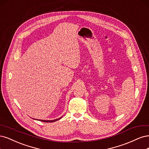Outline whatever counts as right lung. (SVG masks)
<instances>
[{
  "label": "right lung",
  "instance_id": "right-lung-1",
  "mask_svg": "<svg viewBox=\"0 0 149 149\" xmlns=\"http://www.w3.org/2000/svg\"><path fill=\"white\" fill-rule=\"evenodd\" d=\"M61 118H59V119H54V120H40V121H42V122H45V123H52V122H54V121H57V120L60 119Z\"/></svg>",
  "mask_w": 149,
  "mask_h": 149
}]
</instances>
